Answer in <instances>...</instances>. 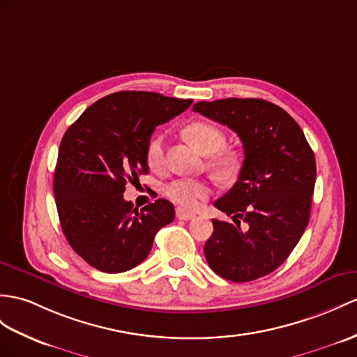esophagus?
<instances>
[{
  "instance_id": "obj_1",
  "label": "esophagus",
  "mask_w": 357,
  "mask_h": 357,
  "mask_svg": "<svg viewBox=\"0 0 357 357\" xmlns=\"http://www.w3.org/2000/svg\"><path fill=\"white\" fill-rule=\"evenodd\" d=\"M176 215H177L178 220H185V221L192 220L194 216H195L194 212H190V211H188V208H183V207H177Z\"/></svg>"
}]
</instances>
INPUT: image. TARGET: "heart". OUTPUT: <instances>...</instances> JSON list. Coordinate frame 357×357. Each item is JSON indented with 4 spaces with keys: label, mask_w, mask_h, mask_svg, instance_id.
Listing matches in <instances>:
<instances>
[{
    "label": "heart",
    "mask_w": 357,
    "mask_h": 357,
    "mask_svg": "<svg viewBox=\"0 0 357 357\" xmlns=\"http://www.w3.org/2000/svg\"><path fill=\"white\" fill-rule=\"evenodd\" d=\"M185 136L198 151L203 154H213L211 167L218 171L222 176H233L238 169L236 155L230 151L218 153L224 144L225 136L218 127L207 123H194L185 128ZM145 159L151 169H160L165 165V139L162 135H154L149 144H146ZM211 183L206 180L192 178H176L165 185L163 194L169 198L172 203L181 207H194L199 199L206 198L211 194Z\"/></svg>",
    "instance_id": "heart-1"
}]
</instances>
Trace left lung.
Listing matches in <instances>:
<instances>
[{"mask_svg":"<svg viewBox=\"0 0 357 357\" xmlns=\"http://www.w3.org/2000/svg\"><path fill=\"white\" fill-rule=\"evenodd\" d=\"M194 112L231 128L245 153L238 181L213 203L233 222L212 220L206 260L230 282L256 280L288 259L307 227L314 151L289 113L265 100L199 101Z\"/></svg>","mask_w":357,"mask_h":357,"instance_id":"1","label":"left lung"}]
</instances>
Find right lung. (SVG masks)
Returning a JSON list of instances; mask_svg holds the SVG:
<instances>
[{"instance_id":"add662e5","label":"right lung","mask_w":357,"mask_h":357,"mask_svg":"<svg viewBox=\"0 0 357 357\" xmlns=\"http://www.w3.org/2000/svg\"><path fill=\"white\" fill-rule=\"evenodd\" d=\"M192 100L123 91L93 102L66 130L59 149L54 197L69 245L91 266L116 274L146 259L153 241L176 212L159 198L137 211L123 194L149 172L146 144L155 127Z\"/></svg>"}]
</instances>
